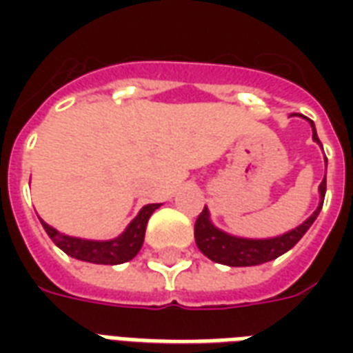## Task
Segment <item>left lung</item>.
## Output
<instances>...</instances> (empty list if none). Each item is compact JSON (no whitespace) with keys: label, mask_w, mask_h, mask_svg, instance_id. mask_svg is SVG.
Wrapping results in <instances>:
<instances>
[{"label":"left lung","mask_w":353,"mask_h":353,"mask_svg":"<svg viewBox=\"0 0 353 353\" xmlns=\"http://www.w3.org/2000/svg\"><path fill=\"white\" fill-rule=\"evenodd\" d=\"M306 119V117H304ZM312 126V139L321 147V141L318 138L316 126L310 119H306ZM323 149V147H321ZM327 164V159H325ZM327 191V179L323 177V181L319 183V204L314 210V214L301 223L295 229L283 232L280 236L274 238H242L229 234L225 230L217 229L212 219H210V212L208 208L202 210V214L199 215V219L194 223V240L199 250L208 259H212L214 263L227 266H255L274 261L276 257H280L285 252H289L293 245L306 234V230L310 229L312 223L316 221V217L321 212L323 206V199H325Z\"/></svg>","instance_id":"8db88e82"}]
</instances>
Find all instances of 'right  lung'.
<instances>
[{"label": "right lung", "instance_id": "right-lung-1", "mask_svg": "<svg viewBox=\"0 0 353 353\" xmlns=\"http://www.w3.org/2000/svg\"><path fill=\"white\" fill-rule=\"evenodd\" d=\"M159 206L161 204H147L141 208L139 214L128 223L124 232L111 240H87V238L68 236L54 227H50L49 223H45L43 219L39 221L50 240L73 259L94 263V265H121V263L132 261L139 253L143 245V238H145L147 221Z\"/></svg>", "mask_w": 353, "mask_h": 353}]
</instances>
